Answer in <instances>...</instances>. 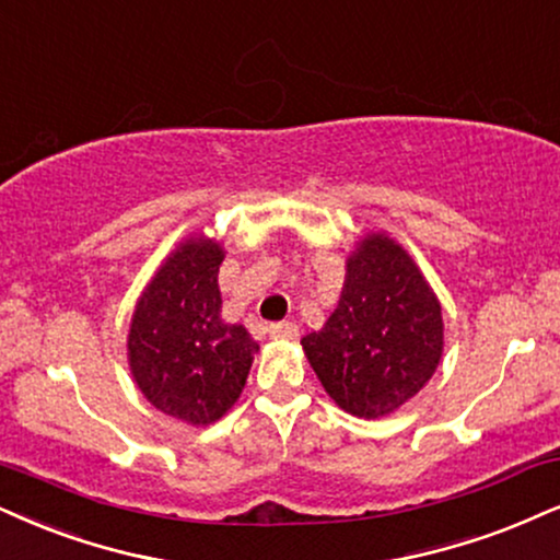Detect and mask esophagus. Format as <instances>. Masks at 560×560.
<instances>
[{"mask_svg":"<svg viewBox=\"0 0 560 560\" xmlns=\"http://www.w3.org/2000/svg\"><path fill=\"white\" fill-rule=\"evenodd\" d=\"M267 332H269V337H272V340H295V337H299V324L275 322V324H269Z\"/></svg>","mask_w":560,"mask_h":560,"instance_id":"34e87169","label":"esophagus"}]
</instances>
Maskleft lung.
<instances>
[{
	"mask_svg": "<svg viewBox=\"0 0 560 560\" xmlns=\"http://www.w3.org/2000/svg\"><path fill=\"white\" fill-rule=\"evenodd\" d=\"M301 345L345 412L384 418L436 371L444 350L441 306L405 248L369 233L348 259L332 316Z\"/></svg>",
	"mask_w": 560,
	"mask_h": 560,
	"instance_id": "1",
	"label": "left lung"
}]
</instances>
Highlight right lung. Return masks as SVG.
<instances>
[{
	"label": "right lung",
	"instance_id": "obj_1",
	"mask_svg": "<svg viewBox=\"0 0 560 560\" xmlns=\"http://www.w3.org/2000/svg\"><path fill=\"white\" fill-rule=\"evenodd\" d=\"M223 248L189 238L144 288L129 329V365L148 402L191 425H210L241 397L259 345L220 319Z\"/></svg>",
	"mask_w": 560,
	"mask_h": 560
}]
</instances>
